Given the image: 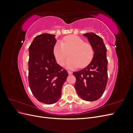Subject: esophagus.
<instances>
[{"label":"esophagus","mask_w":133,"mask_h":133,"mask_svg":"<svg viewBox=\"0 0 133 133\" xmlns=\"http://www.w3.org/2000/svg\"><path fill=\"white\" fill-rule=\"evenodd\" d=\"M68 74H69V75H71V74H73V72L71 71H68Z\"/></svg>","instance_id":"obj_1"}]
</instances>
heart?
I'll return each instance as SVG.
<instances>
[{
  "instance_id": "obj_1",
  "label": "heart",
  "mask_w": 133,
  "mask_h": 133,
  "mask_svg": "<svg viewBox=\"0 0 133 133\" xmlns=\"http://www.w3.org/2000/svg\"><path fill=\"white\" fill-rule=\"evenodd\" d=\"M56 60L60 65H63L68 59L66 66L70 69L84 68L87 66L93 58L94 51L90 44L85 43L83 39L76 35H69L64 38V42L58 41L53 48Z\"/></svg>"
}]
</instances>
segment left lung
Returning a JSON list of instances; mask_svg holds the SVG:
<instances>
[{"mask_svg":"<svg viewBox=\"0 0 133 133\" xmlns=\"http://www.w3.org/2000/svg\"><path fill=\"white\" fill-rule=\"evenodd\" d=\"M93 48L94 54L86 68L73 72L75 88L80 98L89 102L99 99L103 94L108 82L107 48L103 39L93 33L83 34Z\"/></svg>","mask_w":133,"mask_h":133,"instance_id":"1","label":"left lung"}]
</instances>
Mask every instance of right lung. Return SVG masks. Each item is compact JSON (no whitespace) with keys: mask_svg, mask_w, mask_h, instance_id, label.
Returning <instances> with one entry per match:
<instances>
[{"mask_svg":"<svg viewBox=\"0 0 133 133\" xmlns=\"http://www.w3.org/2000/svg\"><path fill=\"white\" fill-rule=\"evenodd\" d=\"M54 35L44 33L35 37L29 48L28 80L32 93L46 104L57 102L62 95L68 73L57 64L53 48Z\"/></svg>","mask_w":133,"mask_h":133,"instance_id":"right-lung-1","label":"right lung"}]
</instances>
